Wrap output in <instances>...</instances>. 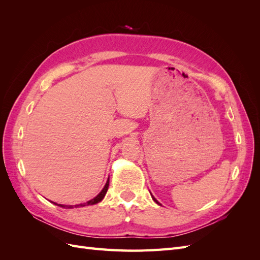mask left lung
<instances>
[{
    "label": "left lung",
    "instance_id": "left-lung-1",
    "mask_svg": "<svg viewBox=\"0 0 260 260\" xmlns=\"http://www.w3.org/2000/svg\"><path fill=\"white\" fill-rule=\"evenodd\" d=\"M152 198H153V200H154V202H155V203H157V204H159L158 202H157V200H156V199L154 198V196H152Z\"/></svg>",
    "mask_w": 260,
    "mask_h": 260
}]
</instances>
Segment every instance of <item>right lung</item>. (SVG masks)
<instances>
[{
	"label": "right lung",
	"mask_w": 260,
	"mask_h": 260,
	"mask_svg": "<svg viewBox=\"0 0 260 260\" xmlns=\"http://www.w3.org/2000/svg\"><path fill=\"white\" fill-rule=\"evenodd\" d=\"M108 185H109V178H108V180H107V182H106L105 186L103 187V190H102V191L100 192V194H98V196H95V198L92 199V200L89 201V202L84 203V204H79V205H75V207L89 206V205H94V204L100 203L102 200L104 199V196H105V194H106V192H107V190H108ZM54 204H55V205H58V206L62 207V208H74V206H72V205L68 206V205H60V204H56V203H54Z\"/></svg>",
	"instance_id": "right-lung-1"
}]
</instances>
